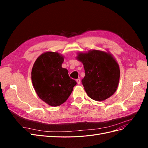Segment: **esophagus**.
<instances>
[{"mask_svg": "<svg viewBox=\"0 0 148 148\" xmlns=\"http://www.w3.org/2000/svg\"><path fill=\"white\" fill-rule=\"evenodd\" d=\"M76 81H77L78 84H80V82H81V80H80L79 79H77V80H76Z\"/></svg>", "mask_w": 148, "mask_h": 148, "instance_id": "obj_1", "label": "esophagus"}]
</instances>
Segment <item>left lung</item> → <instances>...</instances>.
<instances>
[{
  "mask_svg": "<svg viewBox=\"0 0 148 148\" xmlns=\"http://www.w3.org/2000/svg\"><path fill=\"white\" fill-rule=\"evenodd\" d=\"M77 59L84 65L85 76L82 83L89 97L101 101L114 95L119 82L120 69L112 56L92 50L78 53Z\"/></svg>",
  "mask_w": 148,
  "mask_h": 148,
  "instance_id": "obj_1",
  "label": "left lung"
}]
</instances>
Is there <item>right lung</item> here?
<instances>
[{
    "mask_svg": "<svg viewBox=\"0 0 148 148\" xmlns=\"http://www.w3.org/2000/svg\"><path fill=\"white\" fill-rule=\"evenodd\" d=\"M64 57L57 52L42 53L35 61L31 71V80L40 99L51 106H59L70 96L75 80L62 67Z\"/></svg>",
    "mask_w": 148,
    "mask_h": 148,
    "instance_id": "1",
    "label": "right lung"
}]
</instances>
